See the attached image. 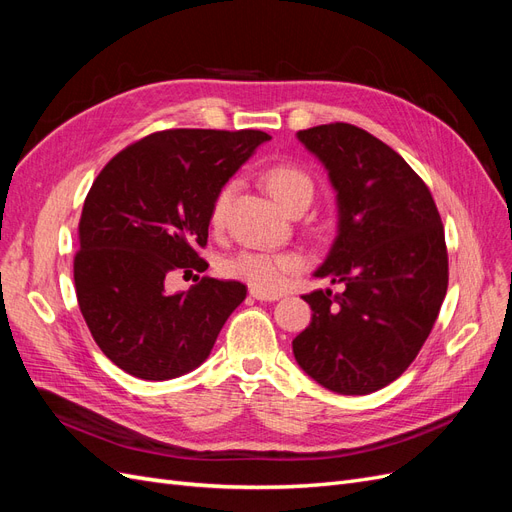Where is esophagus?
<instances>
[{
    "label": "esophagus",
    "mask_w": 512,
    "mask_h": 512,
    "mask_svg": "<svg viewBox=\"0 0 512 512\" xmlns=\"http://www.w3.org/2000/svg\"><path fill=\"white\" fill-rule=\"evenodd\" d=\"M250 294L256 301H277V299H280V294H269V292H262V290H256V288H252Z\"/></svg>",
    "instance_id": "esophagus-1"
}]
</instances>
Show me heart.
I'll return each instance as SVG.
<instances>
[{
	"instance_id": "1",
	"label": "heart",
	"mask_w": 512,
	"mask_h": 512,
	"mask_svg": "<svg viewBox=\"0 0 512 512\" xmlns=\"http://www.w3.org/2000/svg\"><path fill=\"white\" fill-rule=\"evenodd\" d=\"M265 185L271 196L277 200V205L290 211L297 205H309L316 194V183L307 170L292 166V164H275L265 173ZM235 181L222 185V190L215 194L209 222L211 226H220L226 218L230 198L235 194ZM303 269V258L299 254H275V252H260V250H241L235 256L224 260L222 271L232 277L250 284L262 292L280 290L290 273Z\"/></svg>"
}]
</instances>
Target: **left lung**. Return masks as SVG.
Returning a JSON list of instances; mask_svg holds the SVG:
<instances>
[{"label": "left lung", "mask_w": 512, "mask_h": 512, "mask_svg": "<svg viewBox=\"0 0 512 512\" xmlns=\"http://www.w3.org/2000/svg\"><path fill=\"white\" fill-rule=\"evenodd\" d=\"M297 138L337 200V237L314 275L344 290L303 294L314 314L292 339L294 359L333 393H374L404 374L438 318L448 286L440 213L423 179L369 132L329 123Z\"/></svg>", "instance_id": "obj_1"}]
</instances>
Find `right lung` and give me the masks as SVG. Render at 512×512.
<instances>
[{
    "instance_id": "right-lung-1",
    "label": "right lung",
    "mask_w": 512,
    "mask_h": 512,
    "mask_svg": "<svg viewBox=\"0 0 512 512\" xmlns=\"http://www.w3.org/2000/svg\"><path fill=\"white\" fill-rule=\"evenodd\" d=\"M260 130H164L108 162L85 198L74 256L81 314L100 350L126 374L179 378L207 361L243 303L241 282L203 277L164 288L170 271H205L196 247L222 185L269 141Z\"/></svg>"
}]
</instances>
